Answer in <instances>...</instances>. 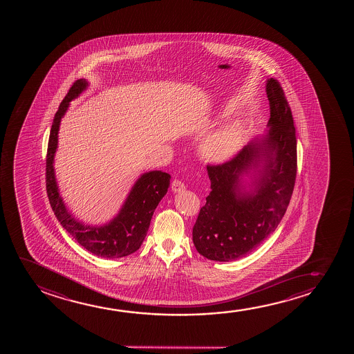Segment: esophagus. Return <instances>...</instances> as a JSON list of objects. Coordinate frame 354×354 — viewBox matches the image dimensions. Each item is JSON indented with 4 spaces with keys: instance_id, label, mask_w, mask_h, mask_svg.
Instances as JSON below:
<instances>
[{
    "instance_id": "esophagus-1",
    "label": "esophagus",
    "mask_w": 354,
    "mask_h": 354,
    "mask_svg": "<svg viewBox=\"0 0 354 354\" xmlns=\"http://www.w3.org/2000/svg\"><path fill=\"white\" fill-rule=\"evenodd\" d=\"M185 189L184 183H181L180 180L175 179L173 183H171V191L174 192V194H179V192H183Z\"/></svg>"
}]
</instances>
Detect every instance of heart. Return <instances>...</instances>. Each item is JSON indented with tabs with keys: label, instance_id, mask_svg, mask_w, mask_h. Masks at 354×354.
<instances>
[{
	"label": "heart",
	"instance_id": "1",
	"mask_svg": "<svg viewBox=\"0 0 354 354\" xmlns=\"http://www.w3.org/2000/svg\"><path fill=\"white\" fill-rule=\"evenodd\" d=\"M244 133L242 122H225L204 138L201 145L202 155L213 163L231 160L242 147Z\"/></svg>",
	"mask_w": 354,
	"mask_h": 354
}]
</instances>
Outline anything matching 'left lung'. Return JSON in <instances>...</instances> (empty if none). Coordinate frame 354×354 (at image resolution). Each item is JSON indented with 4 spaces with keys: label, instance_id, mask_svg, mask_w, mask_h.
Returning a JSON list of instances; mask_svg holds the SVG:
<instances>
[{
    "label": "left lung",
    "instance_id": "1",
    "mask_svg": "<svg viewBox=\"0 0 354 354\" xmlns=\"http://www.w3.org/2000/svg\"><path fill=\"white\" fill-rule=\"evenodd\" d=\"M266 94L271 110L266 133L226 163L207 165L212 191L192 239L197 252L213 261L237 260L259 247L274 232L290 202L297 169L294 120L274 78L267 80Z\"/></svg>",
    "mask_w": 354,
    "mask_h": 354
}]
</instances>
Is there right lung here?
Returning <instances> with one entry per match:
<instances>
[{
    "instance_id": "right-lung-1",
    "label": "right lung",
    "mask_w": 354,
    "mask_h": 354,
    "mask_svg": "<svg viewBox=\"0 0 354 354\" xmlns=\"http://www.w3.org/2000/svg\"><path fill=\"white\" fill-rule=\"evenodd\" d=\"M88 84L84 78L73 83L54 116L46 160V187L49 203L60 225L88 252L97 257L116 259L131 255L140 248L150 227L153 212L168 191L170 175L162 170H151L141 174L116 216L100 226L86 225L68 212L59 194L54 173V156L58 149L62 118L68 111L70 102L80 97Z\"/></svg>"
}]
</instances>
